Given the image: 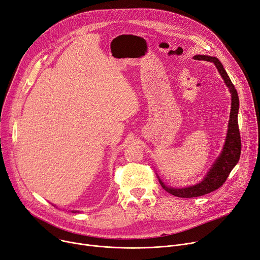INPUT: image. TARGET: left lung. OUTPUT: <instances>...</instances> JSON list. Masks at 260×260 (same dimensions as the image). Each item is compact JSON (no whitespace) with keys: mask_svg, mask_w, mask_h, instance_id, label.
I'll return each mask as SVG.
<instances>
[{"mask_svg":"<svg viewBox=\"0 0 260 260\" xmlns=\"http://www.w3.org/2000/svg\"><path fill=\"white\" fill-rule=\"evenodd\" d=\"M194 59L198 60H208L215 65L219 74L229 88V91L231 93V112L230 118H229L228 124V131L225 141L220 152L219 156L215 159V161L212 164L211 168L205 177L196 185L182 187V188H173L168 185H165V182L160 179L157 175L160 186L166 190L168 193H170L177 197L182 198H190V197H197L202 196L213 191L217 190L219 187L223 185V182L228 178L229 174L233 170V168L239 160L240 157V151H241V142H240V134L238 129V109H239V99L237 91L232 84L230 78H229L228 73L225 72L222 64L219 62V59L215 56H209V55H195Z\"/></svg>","mask_w":260,"mask_h":260,"instance_id":"obj_1","label":"left lung"}]
</instances>
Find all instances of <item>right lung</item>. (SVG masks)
Listing matches in <instances>:
<instances>
[{
    "label": "right lung",
    "mask_w": 260,
    "mask_h": 260,
    "mask_svg": "<svg viewBox=\"0 0 260 260\" xmlns=\"http://www.w3.org/2000/svg\"><path fill=\"white\" fill-rule=\"evenodd\" d=\"M55 207V206H54ZM71 212H73V213H76V212H79V211H71Z\"/></svg>",
    "instance_id": "1"
}]
</instances>
